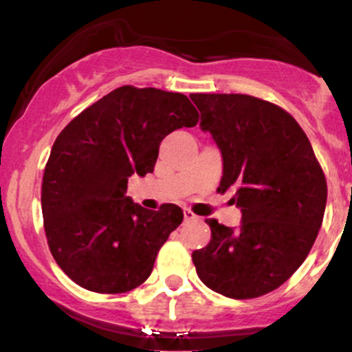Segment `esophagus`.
Wrapping results in <instances>:
<instances>
[{
	"mask_svg": "<svg viewBox=\"0 0 352 352\" xmlns=\"http://www.w3.org/2000/svg\"><path fill=\"white\" fill-rule=\"evenodd\" d=\"M184 217H185V221H197V220H199V217H197L193 212H190L188 208L184 210Z\"/></svg>",
	"mask_w": 352,
	"mask_h": 352,
	"instance_id": "obj_1",
	"label": "esophagus"
}]
</instances>
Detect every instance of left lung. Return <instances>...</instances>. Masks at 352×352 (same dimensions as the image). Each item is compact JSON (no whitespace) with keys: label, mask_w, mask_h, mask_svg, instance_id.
Here are the masks:
<instances>
[{"label":"left lung","mask_w":352,"mask_h":352,"mask_svg":"<svg viewBox=\"0 0 352 352\" xmlns=\"http://www.w3.org/2000/svg\"><path fill=\"white\" fill-rule=\"evenodd\" d=\"M200 129L220 148L218 192L235 190L236 228L205 220L212 240L192 253L197 274L235 300L273 292L300 268L324 217V173L300 124L281 107L245 94H192Z\"/></svg>","instance_id":"8db88e82"}]
</instances>
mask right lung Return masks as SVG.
I'll return each instance as SVG.
<instances>
[{
	"label": "right lung",
	"instance_id": "1",
	"mask_svg": "<svg viewBox=\"0 0 352 352\" xmlns=\"http://www.w3.org/2000/svg\"><path fill=\"white\" fill-rule=\"evenodd\" d=\"M197 122L187 96L122 86L63 129L44 168L41 208L52 256L72 281L116 294L151 276L184 212L134 204L125 195L129 177L153 172L160 142Z\"/></svg>",
	"mask_w": 352,
	"mask_h": 352
}]
</instances>
